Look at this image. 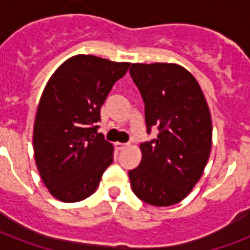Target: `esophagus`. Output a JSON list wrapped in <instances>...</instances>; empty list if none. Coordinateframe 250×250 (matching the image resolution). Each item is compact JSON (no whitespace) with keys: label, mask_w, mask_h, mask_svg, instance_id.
<instances>
[{"label":"esophagus","mask_w":250,"mask_h":250,"mask_svg":"<svg viewBox=\"0 0 250 250\" xmlns=\"http://www.w3.org/2000/svg\"><path fill=\"white\" fill-rule=\"evenodd\" d=\"M125 146H127V144H123V143H115V149H117V150H123Z\"/></svg>","instance_id":"34e87169"}]
</instances>
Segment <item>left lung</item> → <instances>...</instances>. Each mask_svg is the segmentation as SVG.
Here are the masks:
<instances>
[{"label":"left lung","instance_id":"8db88e82","mask_svg":"<svg viewBox=\"0 0 250 250\" xmlns=\"http://www.w3.org/2000/svg\"><path fill=\"white\" fill-rule=\"evenodd\" d=\"M145 104L148 133L139 167L128 171L133 193L154 206L180 202L200 180L211 150V118L197 80L175 63H133L129 68Z\"/></svg>","mask_w":250,"mask_h":250}]
</instances>
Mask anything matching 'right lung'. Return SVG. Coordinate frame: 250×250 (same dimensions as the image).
Listing matches in <instances>:
<instances>
[{
  "label": "right lung",
  "mask_w": 250,
  "mask_h": 250,
  "mask_svg": "<svg viewBox=\"0 0 250 250\" xmlns=\"http://www.w3.org/2000/svg\"><path fill=\"white\" fill-rule=\"evenodd\" d=\"M127 62L100 57H71L45 85L33 125L37 170L52 196L82 201L97 189L113 164V145L97 132L100 110Z\"/></svg>",
  "instance_id": "1"
}]
</instances>
